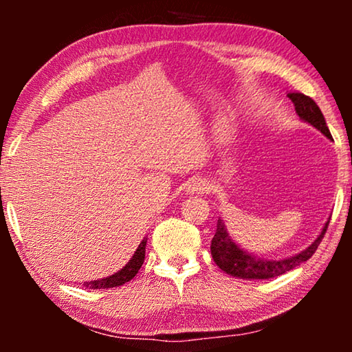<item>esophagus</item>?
Wrapping results in <instances>:
<instances>
[{"label": "esophagus", "instance_id": "obj_1", "mask_svg": "<svg viewBox=\"0 0 352 352\" xmlns=\"http://www.w3.org/2000/svg\"><path fill=\"white\" fill-rule=\"evenodd\" d=\"M208 190V183L201 178H190L186 183V192L188 194H204Z\"/></svg>", "mask_w": 352, "mask_h": 352}]
</instances>
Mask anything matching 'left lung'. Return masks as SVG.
<instances>
[{
	"label": "left lung",
	"mask_w": 352,
	"mask_h": 352,
	"mask_svg": "<svg viewBox=\"0 0 352 352\" xmlns=\"http://www.w3.org/2000/svg\"><path fill=\"white\" fill-rule=\"evenodd\" d=\"M287 96L294 102L296 115L300 116L301 121L311 124L312 127L320 130L326 138L332 140L329 129L326 126L323 113H321L320 107L315 104L312 98H309L302 93H289ZM327 225H329V220L324 223L321 233L317 236V239L306 250H302V252L290 256V258L267 259L248 253L243 248H241V245H237L231 239L228 231H226L223 219L219 217L216 234H214L211 241V254L214 262L219 265V269L228 273L231 276L241 279H270L284 275V273L290 272L292 269H295V267L311 258L315 253V250L318 248L321 239H323Z\"/></svg>",
	"instance_id": "1"
}]
</instances>
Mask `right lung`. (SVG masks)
Instances as JSON below:
<instances>
[{"label":"right lung","mask_w":352,"mask_h":352,"mask_svg":"<svg viewBox=\"0 0 352 352\" xmlns=\"http://www.w3.org/2000/svg\"><path fill=\"white\" fill-rule=\"evenodd\" d=\"M146 243H147V237L141 241V243L136 248V252L133 253L132 258L127 262L126 265L122 267L121 270L113 273V275L107 276V278H100V279H94V281H88L83 283L87 289H111V287H119V285L129 283L130 279L136 276V273L141 269L142 262H144V256H146Z\"/></svg>","instance_id":"add662e5"}]
</instances>
